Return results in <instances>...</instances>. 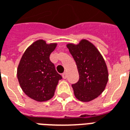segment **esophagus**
I'll list each match as a JSON object with an SVG mask.
<instances>
[{"mask_svg": "<svg viewBox=\"0 0 130 130\" xmlns=\"http://www.w3.org/2000/svg\"><path fill=\"white\" fill-rule=\"evenodd\" d=\"M62 78L63 79H66L67 78V76H68V74H67V72H64V73L62 74Z\"/></svg>", "mask_w": 130, "mask_h": 130, "instance_id": "esophagus-1", "label": "esophagus"}]
</instances>
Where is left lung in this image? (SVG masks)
Returning a JSON list of instances; mask_svg holds the SVG:
<instances>
[{
  "label": "left lung",
  "mask_w": 130,
  "mask_h": 130,
  "mask_svg": "<svg viewBox=\"0 0 130 130\" xmlns=\"http://www.w3.org/2000/svg\"><path fill=\"white\" fill-rule=\"evenodd\" d=\"M67 47L76 62L79 79L72 85L74 95L82 102H89L103 92L109 79L106 62L93 44L82 40L78 44H68Z\"/></svg>",
  "instance_id": "left-lung-1"
}]
</instances>
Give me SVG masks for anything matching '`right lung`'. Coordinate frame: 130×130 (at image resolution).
Here are the masks:
<instances>
[{
	"mask_svg": "<svg viewBox=\"0 0 130 130\" xmlns=\"http://www.w3.org/2000/svg\"><path fill=\"white\" fill-rule=\"evenodd\" d=\"M56 46V43L37 40L25 51L19 64L17 78L21 89L37 102L53 98L58 81L62 79L49 59Z\"/></svg>",
	"mask_w": 130,
	"mask_h": 130,
	"instance_id": "obj_1",
	"label": "right lung"
}]
</instances>
